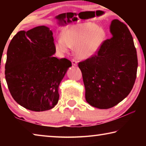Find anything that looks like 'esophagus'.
<instances>
[{"label": "esophagus", "mask_w": 146, "mask_h": 146, "mask_svg": "<svg viewBox=\"0 0 146 146\" xmlns=\"http://www.w3.org/2000/svg\"><path fill=\"white\" fill-rule=\"evenodd\" d=\"M71 62H72V65L73 66H76V65H77V61H76L75 59H72V60H71Z\"/></svg>", "instance_id": "34e87169"}]
</instances>
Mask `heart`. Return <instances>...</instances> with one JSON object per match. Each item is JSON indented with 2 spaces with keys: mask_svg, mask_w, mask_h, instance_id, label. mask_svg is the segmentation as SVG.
<instances>
[{
  "mask_svg": "<svg viewBox=\"0 0 146 146\" xmlns=\"http://www.w3.org/2000/svg\"><path fill=\"white\" fill-rule=\"evenodd\" d=\"M106 36L104 29L96 24L87 23L70 28L64 32L63 37L55 42L60 53L67 52L70 47L76 46V55L88 58L97 52Z\"/></svg>",
  "mask_w": 146,
  "mask_h": 146,
  "instance_id": "obj_1",
  "label": "heart"
}]
</instances>
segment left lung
<instances>
[{"instance_id":"left-lung-1","label":"left lung","mask_w":146,"mask_h":146,"mask_svg":"<svg viewBox=\"0 0 146 146\" xmlns=\"http://www.w3.org/2000/svg\"><path fill=\"white\" fill-rule=\"evenodd\" d=\"M113 37L103 42L96 54L78 62L91 106L109 109L129 95L137 77V50L129 29L117 19L111 22Z\"/></svg>"}]
</instances>
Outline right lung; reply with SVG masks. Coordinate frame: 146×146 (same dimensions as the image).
<instances>
[{
    "label": "right lung",
    "mask_w": 146,
    "mask_h": 146,
    "mask_svg": "<svg viewBox=\"0 0 146 146\" xmlns=\"http://www.w3.org/2000/svg\"><path fill=\"white\" fill-rule=\"evenodd\" d=\"M55 51L52 31L44 26L19 31L11 39L5 78L12 97L21 106L43 111L57 104L59 85L71 62L53 56Z\"/></svg>",
    "instance_id": "right-lung-1"
}]
</instances>
